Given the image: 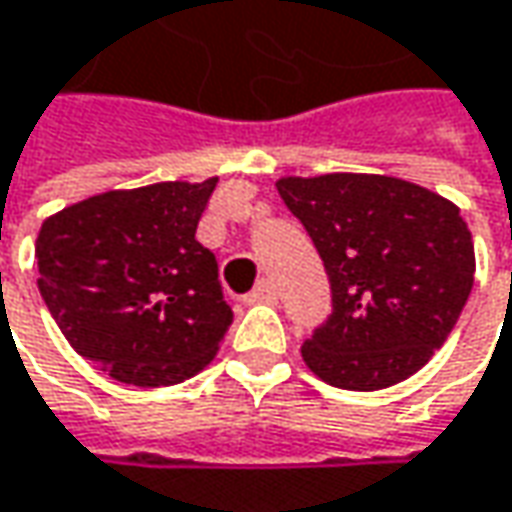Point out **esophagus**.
Listing matches in <instances>:
<instances>
[{
    "label": "esophagus",
    "mask_w": 512,
    "mask_h": 512,
    "mask_svg": "<svg viewBox=\"0 0 512 512\" xmlns=\"http://www.w3.org/2000/svg\"><path fill=\"white\" fill-rule=\"evenodd\" d=\"M246 301H249V304H275V301H278V289H275L272 281H260V284L246 295Z\"/></svg>",
    "instance_id": "esophagus-1"
}]
</instances>
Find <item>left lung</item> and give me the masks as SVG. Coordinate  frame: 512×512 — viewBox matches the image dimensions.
I'll use <instances>...</instances> for the list:
<instances>
[{
	"instance_id": "1",
	"label": "left lung",
	"mask_w": 512,
	"mask_h": 512,
	"mask_svg": "<svg viewBox=\"0 0 512 512\" xmlns=\"http://www.w3.org/2000/svg\"><path fill=\"white\" fill-rule=\"evenodd\" d=\"M278 194L324 260L333 313L301 345L307 368L345 391L417 374L464 310L475 246L461 208L397 176H284Z\"/></svg>"
}]
</instances>
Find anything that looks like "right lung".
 <instances>
[{"instance_id": "right-lung-1", "label": "right lung", "mask_w": 512, "mask_h": 512, "mask_svg": "<svg viewBox=\"0 0 512 512\" xmlns=\"http://www.w3.org/2000/svg\"><path fill=\"white\" fill-rule=\"evenodd\" d=\"M214 188L217 176L106 191L40 228L34 255L48 313L112 379L176 385L217 356L231 307L217 257L196 240Z\"/></svg>"}]
</instances>
